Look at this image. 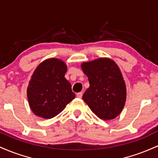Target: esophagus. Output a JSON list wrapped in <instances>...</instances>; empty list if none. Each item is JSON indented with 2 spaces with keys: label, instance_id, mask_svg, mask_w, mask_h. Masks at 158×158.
Masks as SVG:
<instances>
[{
  "label": "esophagus",
  "instance_id": "34e87169",
  "mask_svg": "<svg viewBox=\"0 0 158 158\" xmlns=\"http://www.w3.org/2000/svg\"><path fill=\"white\" fill-rule=\"evenodd\" d=\"M77 96L78 98H81V97H82V93H81V92H80V93H78L77 94Z\"/></svg>",
  "mask_w": 158,
  "mask_h": 158
}]
</instances>
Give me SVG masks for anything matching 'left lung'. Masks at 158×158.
I'll return each mask as SVG.
<instances>
[{"label":"left lung","mask_w":158,"mask_h":158,"mask_svg":"<svg viewBox=\"0 0 158 158\" xmlns=\"http://www.w3.org/2000/svg\"><path fill=\"white\" fill-rule=\"evenodd\" d=\"M90 87L82 99L99 118L108 120L122 111L126 99V88L120 70L113 60L100 58L81 64Z\"/></svg>","instance_id":"left-lung-1"}]
</instances>
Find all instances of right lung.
Returning a JSON list of instances; mask_svg holds the SVG:
<instances>
[{"instance_id": "add662e5", "label": "right lung", "mask_w": 158, "mask_h": 158, "mask_svg": "<svg viewBox=\"0 0 158 158\" xmlns=\"http://www.w3.org/2000/svg\"><path fill=\"white\" fill-rule=\"evenodd\" d=\"M66 72L65 63L58 59H47L36 68L27 88L29 105L35 115L52 118L75 98Z\"/></svg>"}]
</instances>
